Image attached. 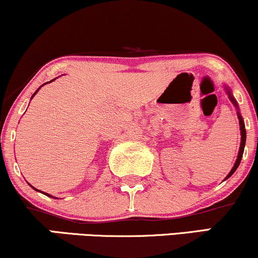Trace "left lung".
Masks as SVG:
<instances>
[{
	"mask_svg": "<svg viewBox=\"0 0 258 258\" xmlns=\"http://www.w3.org/2000/svg\"><path fill=\"white\" fill-rule=\"evenodd\" d=\"M226 91H227V95L229 99H231L232 103L234 104V107L237 108V115H238V119H239V125H240V135H241V142H240V148H239V153H238V157H237V161H235L234 166L232 167L231 172L228 173V175L226 176V179H228L229 176H231L233 173L237 170V168L239 167V164H240V161H241V157H243V153H244V148H245V142H246V130H245V125H244V120L243 117H241L240 113H239V108H238V103L237 101H235L233 95H232L231 90H229L227 86H226Z\"/></svg>",
	"mask_w": 258,
	"mask_h": 258,
	"instance_id": "8db88e82",
	"label": "left lung"
}]
</instances>
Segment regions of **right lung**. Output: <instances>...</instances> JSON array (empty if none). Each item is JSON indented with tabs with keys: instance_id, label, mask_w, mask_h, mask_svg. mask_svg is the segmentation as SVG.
<instances>
[{
	"instance_id": "right-lung-1",
	"label": "right lung",
	"mask_w": 258,
	"mask_h": 258,
	"mask_svg": "<svg viewBox=\"0 0 258 258\" xmlns=\"http://www.w3.org/2000/svg\"><path fill=\"white\" fill-rule=\"evenodd\" d=\"M52 80H55V79H52ZM52 80H50V82H49V83H51ZM45 84H48V83H45ZM43 85H44V84H43ZM43 85H42V86H43ZM39 89H40V86H39ZM39 89H38V90H39ZM38 90H36V92H35V94L32 95V97H33V96H35V95L37 94V92H38ZM32 97H31V98H32ZM33 188H35V187H33ZM35 190H36V191H38V190H37V188H35ZM44 195H46V196H48V197H52L51 195H49V194H44ZM52 198H54V197H52Z\"/></svg>"
}]
</instances>
